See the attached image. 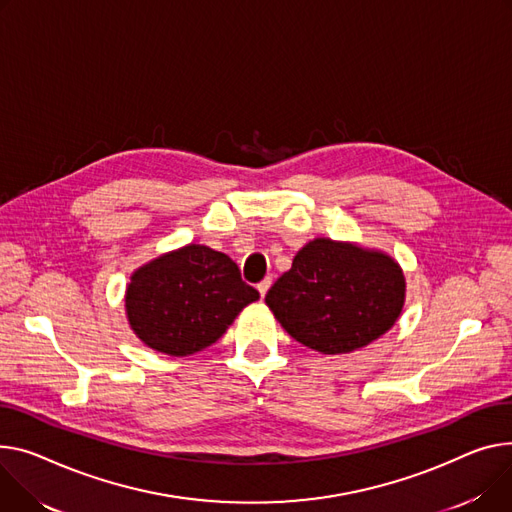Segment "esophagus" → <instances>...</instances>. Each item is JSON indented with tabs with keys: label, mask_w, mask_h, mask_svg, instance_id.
I'll return each instance as SVG.
<instances>
[{
	"label": "esophagus",
	"mask_w": 512,
	"mask_h": 512,
	"mask_svg": "<svg viewBox=\"0 0 512 512\" xmlns=\"http://www.w3.org/2000/svg\"><path fill=\"white\" fill-rule=\"evenodd\" d=\"M269 286H271V278H265V280H261V282L257 284V290H259V296H261V298H265Z\"/></svg>",
	"instance_id": "34e87169"
}]
</instances>
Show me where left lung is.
I'll return each mask as SVG.
<instances>
[{"label":"left lung","instance_id":"1","mask_svg":"<svg viewBox=\"0 0 512 512\" xmlns=\"http://www.w3.org/2000/svg\"><path fill=\"white\" fill-rule=\"evenodd\" d=\"M265 304L302 346L350 354L395 325L405 304V276L381 249L317 236L269 288Z\"/></svg>","mask_w":512,"mask_h":512}]
</instances>
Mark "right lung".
Masks as SVG:
<instances>
[{
  "mask_svg": "<svg viewBox=\"0 0 512 512\" xmlns=\"http://www.w3.org/2000/svg\"><path fill=\"white\" fill-rule=\"evenodd\" d=\"M259 292L236 263L206 245L158 255L129 276L125 315L142 342L168 356H191L216 344Z\"/></svg>",
  "mask_w": 512,
  "mask_h": 512,
  "instance_id": "obj_1",
  "label": "right lung"
}]
</instances>
